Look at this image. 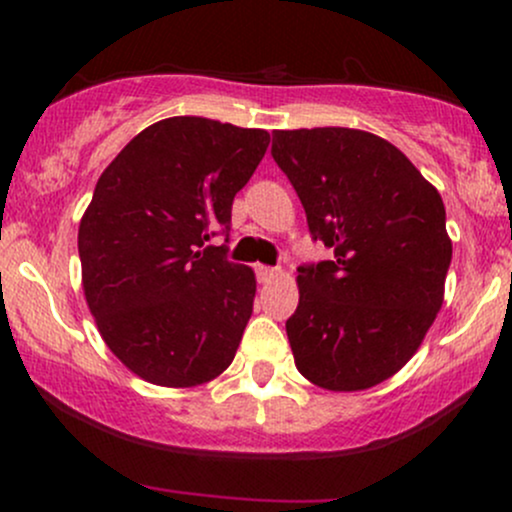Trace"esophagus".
I'll return each mask as SVG.
<instances>
[{
  "instance_id": "obj_1",
  "label": "esophagus",
  "mask_w": 512,
  "mask_h": 512,
  "mask_svg": "<svg viewBox=\"0 0 512 512\" xmlns=\"http://www.w3.org/2000/svg\"><path fill=\"white\" fill-rule=\"evenodd\" d=\"M255 274H257V281H260V284H269V281L272 279H276V276L281 274V269L279 267H255Z\"/></svg>"
}]
</instances>
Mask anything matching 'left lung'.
<instances>
[{
	"label": "left lung",
	"mask_w": 512,
	"mask_h": 512,
	"mask_svg": "<svg viewBox=\"0 0 512 512\" xmlns=\"http://www.w3.org/2000/svg\"><path fill=\"white\" fill-rule=\"evenodd\" d=\"M272 156L332 260L298 267L296 368L325 390L395 375L443 305L452 243L436 187L397 146L349 127L276 129Z\"/></svg>",
	"instance_id": "obj_1"
}]
</instances>
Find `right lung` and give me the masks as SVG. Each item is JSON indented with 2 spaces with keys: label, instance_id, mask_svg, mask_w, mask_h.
<instances>
[{
  "label": "right lung",
  "instance_id": "right-lung-1",
  "mask_svg": "<svg viewBox=\"0 0 512 512\" xmlns=\"http://www.w3.org/2000/svg\"><path fill=\"white\" fill-rule=\"evenodd\" d=\"M267 146L264 129L168 117L98 178L79 226L86 303L139 378L192 387L231 366L257 289L226 257L231 207ZM219 232L224 245L207 246Z\"/></svg>",
  "mask_w": 512,
  "mask_h": 512
}]
</instances>
